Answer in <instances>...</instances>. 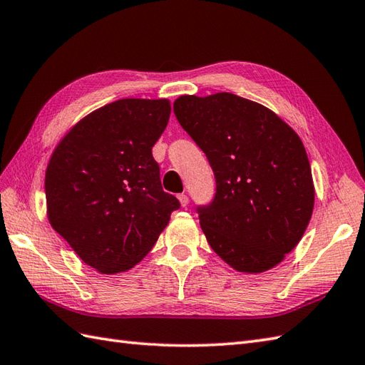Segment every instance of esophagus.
Returning a JSON list of instances; mask_svg holds the SVG:
<instances>
[{
    "instance_id": "esophagus-1",
    "label": "esophagus",
    "mask_w": 365,
    "mask_h": 365,
    "mask_svg": "<svg viewBox=\"0 0 365 365\" xmlns=\"http://www.w3.org/2000/svg\"><path fill=\"white\" fill-rule=\"evenodd\" d=\"M177 197H179V200H180V203H182V207H186V205H188V195L186 194H179L177 195Z\"/></svg>"
}]
</instances>
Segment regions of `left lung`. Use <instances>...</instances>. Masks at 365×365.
<instances>
[{
	"label": "left lung",
	"mask_w": 365,
	"mask_h": 365,
	"mask_svg": "<svg viewBox=\"0 0 365 365\" xmlns=\"http://www.w3.org/2000/svg\"><path fill=\"white\" fill-rule=\"evenodd\" d=\"M174 114L216 179L212 200L195 210L214 253L244 273L282 262L302 239L314 205L301 138L273 110L230 92L182 96Z\"/></svg>",
	"instance_id": "left-lung-1"
}]
</instances>
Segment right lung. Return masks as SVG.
Returning <instances> with one entry per match:
<instances>
[{
  "mask_svg": "<svg viewBox=\"0 0 365 365\" xmlns=\"http://www.w3.org/2000/svg\"><path fill=\"white\" fill-rule=\"evenodd\" d=\"M170 114L163 98L117 100L78 121L51 157L44 179L51 225L100 273L140 262L180 208L163 191L153 157Z\"/></svg>",
  "mask_w": 365,
  "mask_h": 365,
  "instance_id": "add662e5",
  "label": "right lung"
}]
</instances>
